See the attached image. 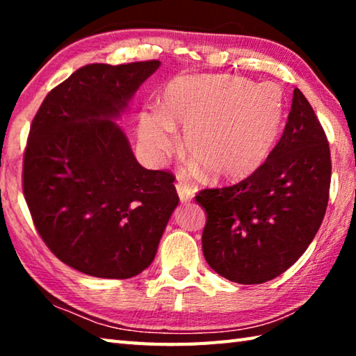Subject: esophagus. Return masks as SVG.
<instances>
[{"label": "esophagus", "instance_id": "1", "mask_svg": "<svg viewBox=\"0 0 356 356\" xmlns=\"http://www.w3.org/2000/svg\"><path fill=\"white\" fill-rule=\"evenodd\" d=\"M176 188H177L180 201H182V202H190L193 200V196H195V188H191L188 184L177 182Z\"/></svg>", "mask_w": 356, "mask_h": 356}]
</instances>
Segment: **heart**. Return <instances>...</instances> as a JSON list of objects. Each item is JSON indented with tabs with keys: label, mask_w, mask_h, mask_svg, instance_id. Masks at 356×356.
Here are the masks:
<instances>
[{
	"label": "heart",
	"mask_w": 356,
	"mask_h": 356,
	"mask_svg": "<svg viewBox=\"0 0 356 356\" xmlns=\"http://www.w3.org/2000/svg\"><path fill=\"white\" fill-rule=\"evenodd\" d=\"M163 106L140 116V140L163 160L184 127L185 152L212 179L238 180L272 155L284 119V100L273 84L232 75L177 76L165 86Z\"/></svg>",
	"instance_id": "heart-1"
}]
</instances>
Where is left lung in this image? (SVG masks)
Returning a JSON list of instances; mask_svg holds the SVG:
<instances>
[{
    "instance_id": "8db88e82",
    "label": "left lung",
    "mask_w": 356,
    "mask_h": 356,
    "mask_svg": "<svg viewBox=\"0 0 356 356\" xmlns=\"http://www.w3.org/2000/svg\"><path fill=\"white\" fill-rule=\"evenodd\" d=\"M330 144L298 88L282 136L268 160L238 184L204 188L202 252L216 273L262 284L284 273L316 237L327 212Z\"/></svg>"
}]
</instances>
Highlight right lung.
<instances>
[{
  "label": "right lung",
  "mask_w": 356,
  "mask_h": 356,
  "mask_svg": "<svg viewBox=\"0 0 356 356\" xmlns=\"http://www.w3.org/2000/svg\"><path fill=\"white\" fill-rule=\"evenodd\" d=\"M159 67L156 59L83 65L33 119L23 195L48 250L84 275H140L179 204L174 174L143 168L111 120Z\"/></svg>",
  "instance_id": "right-lung-1"
}]
</instances>
